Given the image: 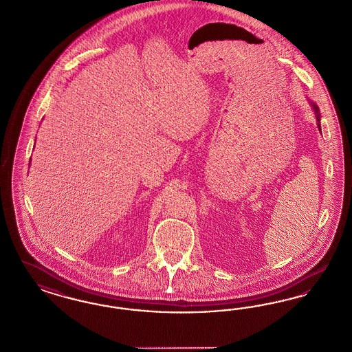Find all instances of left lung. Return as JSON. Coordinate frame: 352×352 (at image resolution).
<instances>
[{
    "mask_svg": "<svg viewBox=\"0 0 352 352\" xmlns=\"http://www.w3.org/2000/svg\"><path fill=\"white\" fill-rule=\"evenodd\" d=\"M308 102H309L311 110L314 111L316 119H317V126H318V129H320V132H321V115H320V109H318V106H317L314 102H311V100H308Z\"/></svg>",
    "mask_w": 352,
    "mask_h": 352,
    "instance_id": "8db88e82",
    "label": "left lung"
}]
</instances>
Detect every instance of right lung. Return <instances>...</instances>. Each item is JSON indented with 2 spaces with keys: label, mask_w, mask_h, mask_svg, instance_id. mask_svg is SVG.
Listing matches in <instances>:
<instances>
[{
  "label": "right lung",
  "mask_w": 352,
  "mask_h": 352,
  "mask_svg": "<svg viewBox=\"0 0 352 352\" xmlns=\"http://www.w3.org/2000/svg\"><path fill=\"white\" fill-rule=\"evenodd\" d=\"M30 162H31V161H30Z\"/></svg>",
  "instance_id": "right-lung-1"
}]
</instances>
